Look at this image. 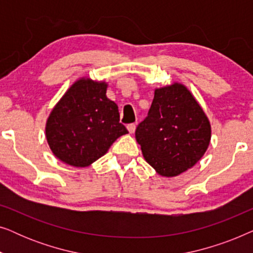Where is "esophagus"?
<instances>
[{
  "label": "esophagus",
  "instance_id": "obj_1",
  "mask_svg": "<svg viewBox=\"0 0 253 253\" xmlns=\"http://www.w3.org/2000/svg\"><path fill=\"white\" fill-rule=\"evenodd\" d=\"M126 127H127V130H129L130 133H133L134 130H136V124H134V123H130V124H127Z\"/></svg>",
  "mask_w": 253,
  "mask_h": 253
}]
</instances>
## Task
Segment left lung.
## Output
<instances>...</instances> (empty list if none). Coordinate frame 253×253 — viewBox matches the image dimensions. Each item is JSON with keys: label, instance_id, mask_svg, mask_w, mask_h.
I'll list each match as a JSON object with an SVG mask.
<instances>
[{"label": "left lung", "instance_id": "8db88e82", "mask_svg": "<svg viewBox=\"0 0 253 253\" xmlns=\"http://www.w3.org/2000/svg\"><path fill=\"white\" fill-rule=\"evenodd\" d=\"M136 139L158 174L172 177L202 159L210 145L211 124L189 89L176 83L155 89Z\"/></svg>", "mask_w": 253, "mask_h": 253}]
</instances>
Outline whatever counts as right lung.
Instances as JSON below:
<instances>
[{"label":"right lung","instance_id":"add662e5","mask_svg":"<svg viewBox=\"0 0 253 253\" xmlns=\"http://www.w3.org/2000/svg\"><path fill=\"white\" fill-rule=\"evenodd\" d=\"M106 83L82 78L51 110L46 138L54 155L74 167H86L127 133L119 107L106 96Z\"/></svg>","mask_w":253,"mask_h":253}]
</instances>
